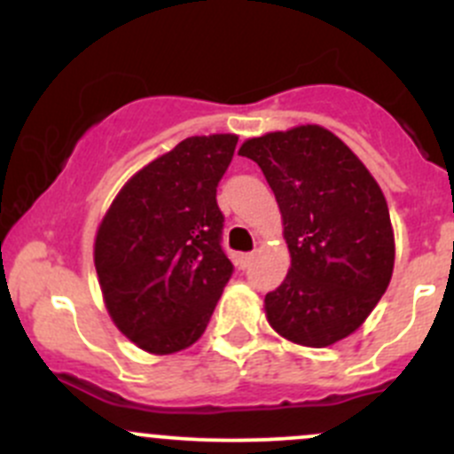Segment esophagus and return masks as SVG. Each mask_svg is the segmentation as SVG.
I'll use <instances>...</instances> for the list:
<instances>
[{
	"label": "esophagus",
	"instance_id": "obj_1",
	"mask_svg": "<svg viewBox=\"0 0 454 454\" xmlns=\"http://www.w3.org/2000/svg\"><path fill=\"white\" fill-rule=\"evenodd\" d=\"M254 259V254L253 253H246V254H239V265L241 268H246V265L250 263V261Z\"/></svg>",
	"mask_w": 454,
	"mask_h": 454
}]
</instances>
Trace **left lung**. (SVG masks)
<instances>
[{"instance_id":"left-lung-1","label":"left lung","mask_w":454,"mask_h":454,"mask_svg":"<svg viewBox=\"0 0 454 454\" xmlns=\"http://www.w3.org/2000/svg\"><path fill=\"white\" fill-rule=\"evenodd\" d=\"M274 191L290 250L281 286L265 294V318L286 340L329 347L354 333L387 292L395 237L382 189L358 155L320 125L250 138Z\"/></svg>"}]
</instances>
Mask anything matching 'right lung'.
Masks as SVG:
<instances>
[{"label": "right lung", "instance_id": "add662e5", "mask_svg": "<svg viewBox=\"0 0 454 454\" xmlns=\"http://www.w3.org/2000/svg\"><path fill=\"white\" fill-rule=\"evenodd\" d=\"M237 140L235 134L182 140L131 176L98 223L94 265L105 308L149 354L193 345L231 278L215 195Z\"/></svg>", "mask_w": 454, "mask_h": 454}]
</instances>
